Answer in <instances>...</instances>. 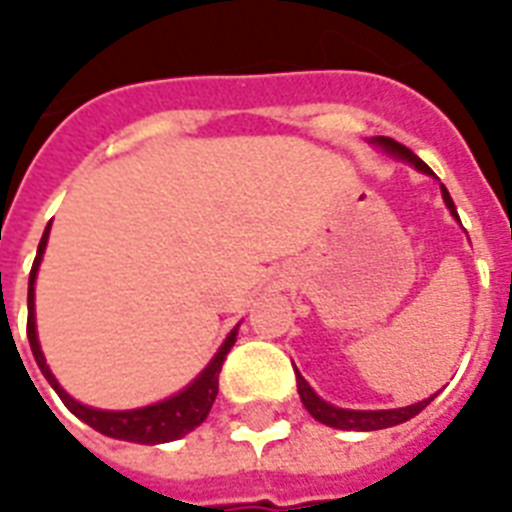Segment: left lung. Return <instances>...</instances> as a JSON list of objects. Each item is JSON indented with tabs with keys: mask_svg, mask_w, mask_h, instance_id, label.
Masks as SVG:
<instances>
[{
	"mask_svg": "<svg viewBox=\"0 0 512 512\" xmlns=\"http://www.w3.org/2000/svg\"><path fill=\"white\" fill-rule=\"evenodd\" d=\"M372 143H377L380 149H385L388 154H393V157H399V160H407L412 168H418L420 173L434 176L426 162L420 160V157H415L407 146H401V143H396L393 138H374ZM442 198H445V206L450 208V214L458 217L456 206H453V200H450V192L445 189V184H442ZM295 380H298V396L304 401V407L309 410V415H312L314 420L325 423V426H331V429L344 431L391 429V426H399L404 420L415 418V415H418L420 410H426L431 404V399H434V396H431V399H423L418 401V404H410V407H399V410H342V407H333V404L320 399V396L312 391V385H309L298 372H295Z\"/></svg>",
	"mask_w": 512,
	"mask_h": 512,
	"instance_id": "1",
	"label": "left lung"
}]
</instances>
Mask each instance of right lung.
<instances>
[{
	"mask_svg": "<svg viewBox=\"0 0 512 512\" xmlns=\"http://www.w3.org/2000/svg\"><path fill=\"white\" fill-rule=\"evenodd\" d=\"M48 230L51 222L45 227L40 246H37V257H34L32 274H29V320H26V336L32 344V355L40 372L45 374V380L51 382V388L59 393V399L64 401V407L73 412L75 418H81L83 423H89L92 429H97L105 437L113 439H127V442H140V445H160V442H170V439H179L189 434L192 429H198L200 423L208 418V410L217 399L219 391V372H222V363H225L227 352L236 342V331H230L225 344L219 347V352L211 358L206 369L189 382L187 388L176 396H170L165 401L149 404V407H140V410H124V412H108V410H94L86 407L81 401H75L70 393L64 391L62 385L56 382V377L45 363V355L37 342V328H34V279H37V268L43 260L45 244H48Z\"/></svg>",
	"mask_w": 512,
	"mask_h": 512,
	"instance_id": "1",
	"label": "right lung"
}]
</instances>
